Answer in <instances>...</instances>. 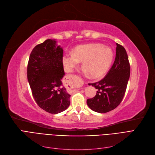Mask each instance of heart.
I'll return each instance as SVG.
<instances>
[{"label": "heart", "mask_w": 155, "mask_h": 155, "mask_svg": "<svg viewBox=\"0 0 155 155\" xmlns=\"http://www.w3.org/2000/svg\"><path fill=\"white\" fill-rule=\"evenodd\" d=\"M112 58L113 54L110 48L100 45H87L78 46L73 54H65L63 57V63L66 71L71 72L79 62L83 61L85 72L91 74L93 78H97L107 71Z\"/></svg>", "instance_id": "1"}]
</instances>
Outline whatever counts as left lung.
<instances>
[{
  "label": "left lung",
  "instance_id": "left-lung-1",
  "mask_svg": "<svg viewBox=\"0 0 155 155\" xmlns=\"http://www.w3.org/2000/svg\"><path fill=\"white\" fill-rule=\"evenodd\" d=\"M114 62L104 78L89 83L97 90L96 95L88 99L87 105L92 110L105 113L114 109L122 101L130 76L128 55L123 46L116 43Z\"/></svg>",
  "mask_w": 155,
  "mask_h": 155
}]
</instances>
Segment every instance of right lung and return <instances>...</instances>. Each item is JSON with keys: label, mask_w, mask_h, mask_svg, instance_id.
<instances>
[{"label": "right lung", "mask_w": 155, "mask_h": 155, "mask_svg": "<svg viewBox=\"0 0 155 155\" xmlns=\"http://www.w3.org/2000/svg\"><path fill=\"white\" fill-rule=\"evenodd\" d=\"M63 50L55 40L47 39L32 50L27 68L28 81L37 104L51 114L69 107L70 95L63 85Z\"/></svg>", "instance_id": "add662e5"}]
</instances>
